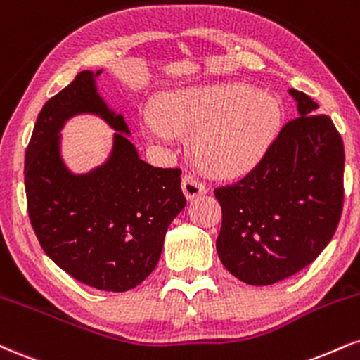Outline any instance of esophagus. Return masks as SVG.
<instances>
[{"label":"esophagus","instance_id":"esophagus-1","mask_svg":"<svg viewBox=\"0 0 360 360\" xmlns=\"http://www.w3.org/2000/svg\"><path fill=\"white\" fill-rule=\"evenodd\" d=\"M206 184L202 183V181H199L198 177H194L191 174H186L183 177V193L188 199L201 196V194H206Z\"/></svg>","mask_w":360,"mask_h":360}]
</instances>
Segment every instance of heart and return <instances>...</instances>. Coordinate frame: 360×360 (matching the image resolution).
Masks as SVG:
<instances>
[{"label": "heart", "mask_w": 360, "mask_h": 360, "mask_svg": "<svg viewBox=\"0 0 360 360\" xmlns=\"http://www.w3.org/2000/svg\"><path fill=\"white\" fill-rule=\"evenodd\" d=\"M280 122L276 102L243 84H214L164 94L147 129L159 139L193 132L189 150L214 176H238L259 161Z\"/></svg>", "instance_id": "1"}]
</instances>
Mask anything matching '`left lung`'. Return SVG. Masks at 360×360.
I'll use <instances>...</instances> for the list:
<instances>
[{
    "mask_svg": "<svg viewBox=\"0 0 360 360\" xmlns=\"http://www.w3.org/2000/svg\"><path fill=\"white\" fill-rule=\"evenodd\" d=\"M298 117L281 127L245 177L214 189L224 268L255 287L310 265L332 240L344 207V142L309 95L290 89Z\"/></svg>",
    "mask_w": 360,
    "mask_h": 360,
    "instance_id": "obj_1",
    "label": "left lung"
}]
</instances>
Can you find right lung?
<instances>
[{
    "mask_svg": "<svg viewBox=\"0 0 360 360\" xmlns=\"http://www.w3.org/2000/svg\"><path fill=\"white\" fill-rule=\"evenodd\" d=\"M80 72L43 105L25 154L28 216L43 251L89 287L125 292L158 265L164 236L186 206L181 169L154 167L115 134L105 166L73 176L58 153V131L80 112L102 115L115 131L129 132L97 95L94 77Z\"/></svg>",
    "mask_w": 360,
    "mask_h": 360,
    "instance_id": "add662e5",
    "label": "right lung"
}]
</instances>
